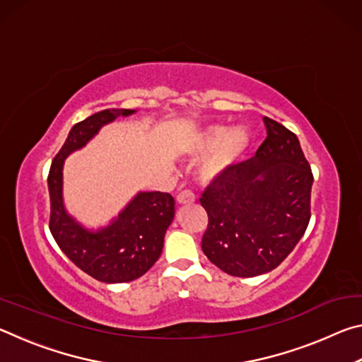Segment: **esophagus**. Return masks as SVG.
I'll return each instance as SVG.
<instances>
[{"label":"esophagus","instance_id":"obj_1","mask_svg":"<svg viewBox=\"0 0 362 362\" xmlns=\"http://www.w3.org/2000/svg\"><path fill=\"white\" fill-rule=\"evenodd\" d=\"M177 203L179 204H193L194 203V194L189 189H183L177 194Z\"/></svg>","mask_w":362,"mask_h":362}]
</instances>
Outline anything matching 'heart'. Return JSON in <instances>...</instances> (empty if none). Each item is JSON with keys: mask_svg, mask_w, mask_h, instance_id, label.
I'll list each match as a JSON object with an SVG mask.
<instances>
[{"mask_svg": "<svg viewBox=\"0 0 362 362\" xmlns=\"http://www.w3.org/2000/svg\"><path fill=\"white\" fill-rule=\"evenodd\" d=\"M252 134L246 126L211 124L194 131L182 142V151L187 156L206 159L198 169V177L203 183H214L222 179L246 155Z\"/></svg>", "mask_w": 362, "mask_h": 362, "instance_id": "heart-1", "label": "heart"}]
</instances>
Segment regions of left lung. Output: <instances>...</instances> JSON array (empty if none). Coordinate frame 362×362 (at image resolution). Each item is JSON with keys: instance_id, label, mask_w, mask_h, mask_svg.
I'll return each mask as SVG.
<instances>
[{"instance_id": "left-lung-1", "label": "left lung", "mask_w": 362, "mask_h": 362, "mask_svg": "<svg viewBox=\"0 0 362 362\" xmlns=\"http://www.w3.org/2000/svg\"><path fill=\"white\" fill-rule=\"evenodd\" d=\"M268 137L255 156L211 183L203 252L222 272L252 278L276 268L310 222L313 174L297 136L263 116Z\"/></svg>"}]
</instances>
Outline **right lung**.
Returning a JSON list of instances; mask_svg holds the SVG:
<instances>
[{
  "label": "right lung",
  "instance_id": "1",
  "mask_svg": "<svg viewBox=\"0 0 362 362\" xmlns=\"http://www.w3.org/2000/svg\"><path fill=\"white\" fill-rule=\"evenodd\" d=\"M137 110H102L78 122L47 177L51 198L49 228L62 252L89 276L107 284L129 283L155 265L164 246V235L175 216V201L169 193L137 192L108 223L88 226L71 216L64 199V164L71 153L84 148L103 126L127 118Z\"/></svg>",
  "mask_w": 362,
  "mask_h": 362
}]
</instances>
